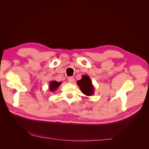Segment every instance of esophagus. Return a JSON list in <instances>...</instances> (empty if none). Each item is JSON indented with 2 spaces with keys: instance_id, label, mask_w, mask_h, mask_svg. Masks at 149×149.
<instances>
[{
  "instance_id": "1",
  "label": "esophagus",
  "mask_w": 149,
  "mask_h": 149,
  "mask_svg": "<svg viewBox=\"0 0 149 149\" xmlns=\"http://www.w3.org/2000/svg\"><path fill=\"white\" fill-rule=\"evenodd\" d=\"M74 77H68V81L69 83H71V84H73V83L74 82Z\"/></svg>"
}]
</instances>
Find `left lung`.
<instances>
[{"instance_id": "left-lung-1", "label": "left lung", "mask_w": 149, "mask_h": 149, "mask_svg": "<svg viewBox=\"0 0 149 149\" xmlns=\"http://www.w3.org/2000/svg\"><path fill=\"white\" fill-rule=\"evenodd\" d=\"M77 84L79 87L81 92L85 95L91 96L94 94V87L88 75H83L81 79L77 81Z\"/></svg>"}]
</instances>
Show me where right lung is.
<instances>
[{
	"label": "right lung",
	"mask_w": 149,
	"mask_h": 149,
	"mask_svg": "<svg viewBox=\"0 0 149 149\" xmlns=\"http://www.w3.org/2000/svg\"><path fill=\"white\" fill-rule=\"evenodd\" d=\"M62 82H58L56 81H51L49 84V89L50 91H56L58 87L60 85H61Z\"/></svg>",
	"instance_id": "obj_1"
}]
</instances>
